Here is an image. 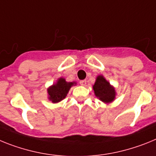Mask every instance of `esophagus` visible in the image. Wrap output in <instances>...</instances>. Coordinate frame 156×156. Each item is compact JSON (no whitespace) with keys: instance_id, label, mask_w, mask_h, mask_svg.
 I'll return each instance as SVG.
<instances>
[{"instance_id":"1","label":"esophagus","mask_w":156,"mask_h":156,"mask_svg":"<svg viewBox=\"0 0 156 156\" xmlns=\"http://www.w3.org/2000/svg\"><path fill=\"white\" fill-rule=\"evenodd\" d=\"M79 83L82 85V86H86V80H82V81H80Z\"/></svg>"}]
</instances>
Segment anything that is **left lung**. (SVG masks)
Wrapping results in <instances>:
<instances>
[{
  "label": "left lung",
  "mask_w": 156,
  "mask_h": 156,
  "mask_svg": "<svg viewBox=\"0 0 156 156\" xmlns=\"http://www.w3.org/2000/svg\"><path fill=\"white\" fill-rule=\"evenodd\" d=\"M93 90L95 95L104 103L112 102L115 97V89L111 86L110 83L107 82L102 75L97 77L96 82L93 85Z\"/></svg>",
  "instance_id": "1"
}]
</instances>
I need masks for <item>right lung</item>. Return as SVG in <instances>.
<instances>
[{
    "label": "right lung",
    "mask_w": 156,
    "mask_h": 156,
    "mask_svg": "<svg viewBox=\"0 0 156 156\" xmlns=\"http://www.w3.org/2000/svg\"><path fill=\"white\" fill-rule=\"evenodd\" d=\"M75 82H67L64 78H60L57 81V83L54 84L48 89V99L52 101V103H58L67 97L69 89Z\"/></svg>",
    "instance_id": "add662e5"
}]
</instances>
